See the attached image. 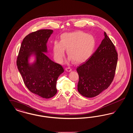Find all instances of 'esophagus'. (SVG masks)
<instances>
[{"mask_svg":"<svg viewBox=\"0 0 133 133\" xmlns=\"http://www.w3.org/2000/svg\"><path fill=\"white\" fill-rule=\"evenodd\" d=\"M65 70L67 72H70V71H72V68L71 67H66L65 68Z\"/></svg>","mask_w":133,"mask_h":133,"instance_id":"esophagus-1","label":"esophagus"}]
</instances>
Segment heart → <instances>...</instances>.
I'll list each match as a JSON object with an SVG mask.
<instances>
[{
	"mask_svg": "<svg viewBox=\"0 0 133 133\" xmlns=\"http://www.w3.org/2000/svg\"><path fill=\"white\" fill-rule=\"evenodd\" d=\"M60 42H54L53 52L54 58L58 63H61L65 54L67 55L75 63H81L90 57L95 47L94 38L84 32L78 31L65 33L61 35Z\"/></svg>",
	"mask_w": 133,
	"mask_h": 133,
	"instance_id": "1",
	"label": "heart"
}]
</instances>
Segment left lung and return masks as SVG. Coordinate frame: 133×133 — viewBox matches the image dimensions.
<instances>
[{"label":"left lung","mask_w":133,"mask_h":133,"mask_svg":"<svg viewBox=\"0 0 133 133\" xmlns=\"http://www.w3.org/2000/svg\"><path fill=\"white\" fill-rule=\"evenodd\" d=\"M104 36L92 55L76 69L79 79L78 91L85 97L99 95L109 87L114 79L118 53L105 32Z\"/></svg>","instance_id":"8db88e82"}]
</instances>
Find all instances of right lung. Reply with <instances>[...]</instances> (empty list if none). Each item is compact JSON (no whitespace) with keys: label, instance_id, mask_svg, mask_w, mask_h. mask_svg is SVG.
Here are the masks:
<instances>
[{"label":"right lung","instance_id":"1","mask_svg":"<svg viewBox=\"0 0 133 133\" xmlns=\"http://www.w3.org/2000/svg\"><path fill=\"white\" fill-rule=\"evenodd\" d=\"M53 31L41 29L29 34L23 39L19 50L16 64L28 89L43 98H52L57 93L56 82L64 72L63 68L55 63L45 54L47 43ZM32 54L36 61L29 63Z\"/></svg>","mask_w":133,"mask_h":133}]
</instances>
